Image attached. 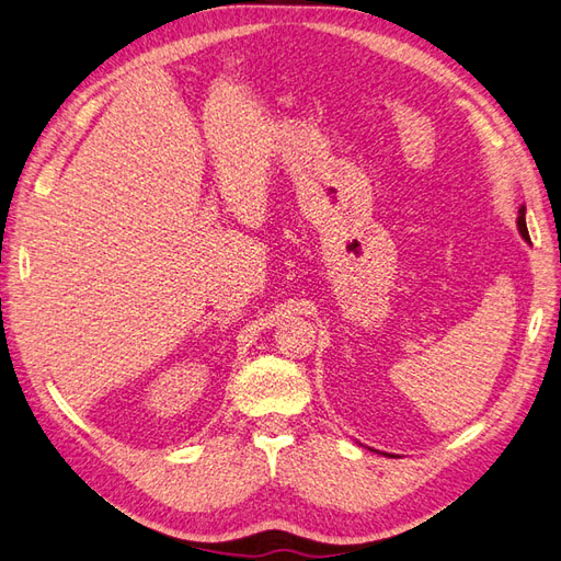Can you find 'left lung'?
<instances>
[{
	"mask_svg": "<svg viewBox=\"0 0 561 561\" xmlns=\"http://www.w3.org/2000/svg\"><path fill=\"white\" fill-rule=\"evenodd\" d=\"M516 225H518L520 237H524V239L528 241V227H526V207H518V219H516Z\"/></svg>",
	"mask_w": 561,
	"mask_h": 561,
	"instance_id": "8db88e82",
	"label": "left lung"
}]
</instances>
